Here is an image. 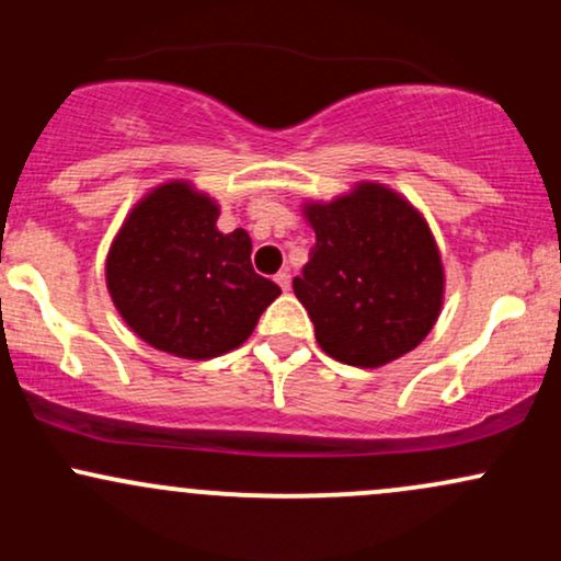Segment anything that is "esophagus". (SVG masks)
I'll return each mask as SVG.
<instances>
[{
    "mask_svg": "<svg viewBox=\"0 0 561 561\" xmlns=\"http://www.w3.org/2000/svg\"><path fill=\"white\" fill-rule=\"evenodd\" d=\"M274 282H276V285H279V287L285 289V293H287L289 285H293V276H289V272H279V274L274 276Z\"/></svg>",
    "mask_w": 561,
    "mask_h": 561,
    "instance_id": "obj_1",
    "label": "esophagus"
}]
</instances>
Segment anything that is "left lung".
<instances>
[{
  "label": "left lung",
  "mask_w": 561,
  "mask_h": 561,
  "mask_svg": "<svg viewBox=\"0 0 561 561\" xmlns=\"http://www.w3.org/2000/svg\"><path fill=\"white\" fill-rule=\"evenodd\" d=\"M317 231L293 289L334 362L375 369L414 351L443 306L440 253L420 210L364 182L332 203H306Z\"/></svg>",
  "instance_id": "obj_1"
}]
</instances>
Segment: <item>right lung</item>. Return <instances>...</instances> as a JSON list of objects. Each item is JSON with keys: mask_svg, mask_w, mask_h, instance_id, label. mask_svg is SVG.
I'll return each mask as SVG.
<instances>
[{"mask_svg": "<svg viewBox=\"0 0 561 561\" xmlns=\"http://www.w3.org/2000/svg\"><path fill=\"white\" fill-rule=\"evenodd\" d=\"M218 205L186 182L141 197L111 244L105 279L124 321L145 343L205 362L234 351L279 298L253 272L248 231H218Z\"/></svg>", "mask_w": 561, "mask_h": 561, "instance_id": "right-lung-1", "label": "right lung"}]
</instances>
